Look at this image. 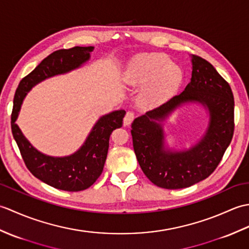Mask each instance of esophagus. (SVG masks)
<instances>
[{
    "instance_id": "esophagus-1",
    "label": "esophagus",
    "mask_w": 249,
    "mask_h": 249,
    "mask_svg": "<svg viewBox=\"0 0 249 249\" xmlns=\"http://www.w3.org/2000/svg\"><path fill=\"white\" fill-rule=\"evenodd\" d=\"M134 119H135V113L133 112V111H127V112H126V114H125V116H124V119H123L124 125L125 126L130 125L131 122L134 121Z\"/></svg>"
}]
</instances>
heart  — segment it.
I'll list each match as a JSON object with an SVG mask.
<instances>
[{"label":"heart","instance_id":"obj_1","mask_svg":"<svg viewBox=\"0 0 249 249\" xmlns=\"http://www.w3.org/2000/svg\"><path fill=\"white\" fill-rule=\"evenodd\" d=\"M129 86L144 87L142 104L154 107L170 97L182 80V71L162 53H152L137 57L130 63L124 75Z\"/></svg>","mask_w":249,"mask_h":249}]
</instances>
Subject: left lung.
Listing matches in <instances>:
<instances>
[{
  "instance_id": "obj_1",
  "label": "left lung",
  "mask_w": 249,
  "mask_h": 249,
  "mask_svg": "<svg viewBox=\"0 0 249 249\" xmlns=\"http://www.w3.org/2000/svg\"><path fill=\"white\" fill-rule=\"evenodd\" d=\"M192 63V79L184 91L131 124L134 151L142 171L153 184L166 189L189 187L210 177L233 137L234 98L229 83L202 57L194 54ZM186 102H198L208 109V128L189 150L166 149L158 122Z\"/></svg>"
}]
</instances>
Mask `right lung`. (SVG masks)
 Segmentation results:
<instances>
[{
    "label": "right lung",
    "mask_w": 249,
    "mask_h": 249,
    "mask_svg": "<svg viewBox=\"0 0 249 249\" xmlns=\"http://www.w3.org/2000/svg\"><path fill=\"white\" fill-rule=\"evenodd\" d=\"M93 49L94 47L89 46L54 51L20 81L14 97L12 133L26 168L41 182L66 192H80L96 182L107 158L110 135L113 129L123 125L125 110H116L103 115L94 125L80 149L65 157H52L37 151L15 122L25 95L32 88L45 79L80 67L89 61Z\"/></svg>",
    "instance_id": "obj_1"
}]
</instances>
